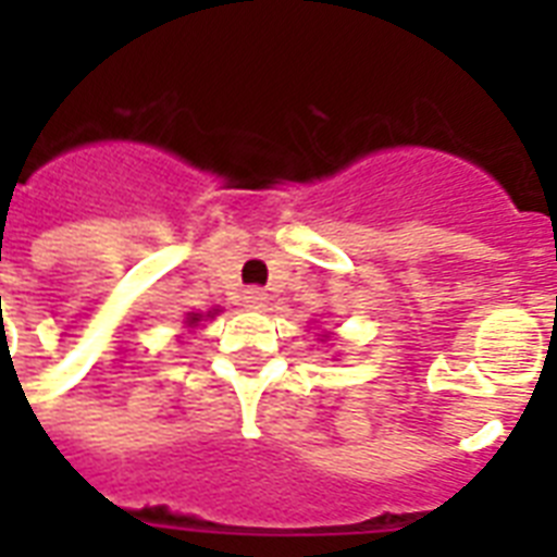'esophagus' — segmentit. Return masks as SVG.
I'll return each mask as SVG.
<instances>
[{"label": "esophagus", "instance_id": "obj_1", "mask_svg": "<svg viewBox=\"0 0 557 557\" xmlns=\"http://www.w3.org/2000/svg\"><path fill=\"white\" fill-rule=\"evenodd\" d=\"M243 304L248 306V309H265V306H269V295H265L262 288H245Z\"/></svg>", "mask_w": 557, "mask_h": 557}]
</instances>
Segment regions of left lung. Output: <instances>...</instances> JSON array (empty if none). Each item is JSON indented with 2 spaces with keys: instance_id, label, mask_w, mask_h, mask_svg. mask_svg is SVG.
I'll return each instance as SVG.
<instances>
[{
  "instance_id": "1",
  "label": "left lung",
  "mask_w": 557,
  "mask_h": 557,
  "mask_svg": "<svg viewBox=\"0 0 557 557\" xmlns=\"http://www.w3.org/2000/svg\"><path fill=\"white\" fill-rule=\"evenodd\" d=\"M323 338H326V335H323Z\"/></svg>"
}]
</instances>
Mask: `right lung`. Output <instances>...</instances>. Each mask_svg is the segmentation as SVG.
<instances>
[{"instance_id":"1","label":"right lung","mask_w":557,"mask_h":557,"mask_svg":"<svg viewBox=\"0 0 557 557\" xmlns=\"http://www.w3.org/2000/svg\"><path fill=\"white\" fill-rule=\"evenodd\" d=\"M219 309H213V312H208V314H201V312H190L187 314V330H196V326H199L201 321H208V318H213V314H216Z\"/></svg>"}]
</instances>
